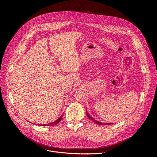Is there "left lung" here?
<instances>
[{
    "label": "left lung",
    "mask_w": 157,
    "mask_h": 157,
    "mask_svg": "<svg viewBox=\"0 0 157 157\" xmlns=\"http://www.w3.org/2000/svg\"><path fill=\"white\" fill-rule=\"evenodd\" d=\"M86 114H87V116H88V118L90 120H92V121H94L95 123H97V124H98V125H111L112 123H102V122H100V121H97V120H95L94 118H93L92 117H91L90 116V115L87 113V112H86Z\"/></svg>",
    "instance_id": "obj_1"
}]
</instances>
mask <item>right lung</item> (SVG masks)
I'll return each mask as SVG.
<instances>
[{
    "label": "right lung",
    "mask_w": 157,
    "mask_h": 157,
    "mask_svg": "<svg viewBox=\"0 0 157 157\" xmlns=\"http://www.w3.org/2000/svg\"><path fill=\"white\" fill-rule=\"evenodd\" d=\"M62 117H63V115H62V116H61L59 119H57L56 121H53V122H52L51 123H49V124H47V125H40V126H53V125H55L58 124V123H59L62 120Z\"/></svg>",
    "instance_id": "1"
}]
</instances>
